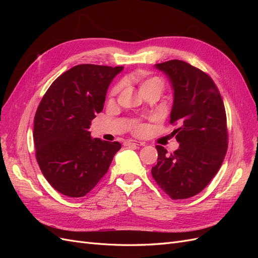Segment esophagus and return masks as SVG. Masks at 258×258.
<instances>
[{
    "instance_id": "34e87169",
    "label": "esophagus",
    "mask_w": 258,
    "mask_h": 258,
    "mask_svg": "<svg viewBox=\"0 0 258 258\" xmlns=\"http://www.w3.org/2000/svg\"><path fill=\"white\" fill-rule=\"evenodd\" d=\"M124 145H126V146H136V147H139V146H144L145 144L143 142L137 141V140H129V141L124 142Z\"/></svg>"
}]
</instances>
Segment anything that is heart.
I'll use <instances>...</instances> for the list:
<instances>
[{
  "mask_svg": "<svg viewBox=\"0 0 258 258\" xmlns=\"http://www.w3.org/2000/svg\"><path fill=\"white\" fill-rule=\"evenodd\" d=\"M140 81V86H141V90H147L151 88H159L160 90L163 87V82L160 79V77L154 76V77H145V76H140L139 79ZM121 89V84H117L115 87L112 89V96H115L116 93H118L119 90ZM134 130L137 132V134H140V132L143 131V124L140 122H136L134 126Z\"/></svg>",
  "mask_w": 258,
  "mask_h": 258,
  "instance_id": "b5f03b06",
  "label": "heart"
}]
</instances>
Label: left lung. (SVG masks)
<instances>
[{
    "mask_svg": "<svg viewBox=\"0 0 258 258\" xmlns=\"http://www.w3.org/2000/svg\"><path fill=\"white\" fill-rule=\"evenodd\" d=\"M165 73L173 90L170 122L179 146L172 154L156 146L157 165L152 175L172 199L199 194L220 170L227 151V120L221 93L201 70L182 60L155 64Z\"/></svg>",
    "mask_w": 258,
    "mask_h": 258,
    "instance_id": "1",
    "label": "left lung"
}]
</instances>
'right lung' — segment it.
Masks as SVG:
<instances>
[{
  "mask_svg": "<svg viewBox=\"0 0 258 258\" xmlns=\"http://www.w3.org/2000/svg\"><path fill=\"white\" fill-rule=\"evenodd\" d=\"M123 67L75 66L44 95L34 117L33 140L42 173L57 191L84 197L110 168L121 145L90 136L108 86Z\"/></svg>",
  "mask_w": 258,
  "mask_h": 258,
  "instance_id": "obj_1",
  "label": "right lung"
}]
</instances>
